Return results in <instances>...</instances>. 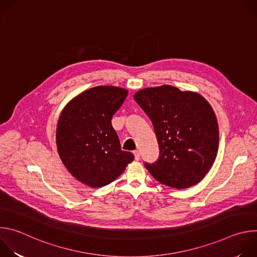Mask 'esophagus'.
I'll return each instance as SVG.
<instances>
[{"mask_svg":"<svg viewBox=\"0 0 257 257\" xmlns=\"http://www.w3.org/2000/svg\"><path fill=\"white\" fill-rule=\"evenodd\" d=\"M133 154H134V157H135V160H136V161L140 160V153H139L138 151H134Z\"/></svg>","mask_w":257,"mask_h":257,"instance_id":"obj_1","label":"esophagus"}]
</instances>
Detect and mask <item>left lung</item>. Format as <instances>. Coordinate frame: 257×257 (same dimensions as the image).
I'll use <instances>...</instances> for the list:
<instances>
[{"label":"left lung","mask_w":257,"mask_h":257,"mask_svg":"<svg viewBox=\"0 0 257 257\" xmlns=\"http://www.w3.org/2000/svg\"><path fill=\"white\" fill-rule=\"evenodd\" d=\"M134 99L150 117L160 146L159 160L145 168L160 183L185 189L199 183L218 150V125L208 101L171 85L138 90Z\"/></svg>","instance_id":"1"}]
</instances>
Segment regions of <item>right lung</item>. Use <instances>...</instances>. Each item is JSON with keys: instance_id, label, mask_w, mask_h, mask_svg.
Wrapping results in <instances>:
<instances>
[{"instance_id": "obj_1", "label": "right lung", "mask_w": 257, "mask_h": 257, "mask_svg": "<svg viewBox=\"0 0 257 257\" xmlns=\"http://www.w3.org/2000/svg\"><path fill=\"white\" fill-rule=\"evenodd\" d=\"M128 90L96 86L72 98L57 124L56 142L61 161L83 184L98 188L116 180L134 156L121 150L112 117Z\"/></svg>"}]
</instances>
